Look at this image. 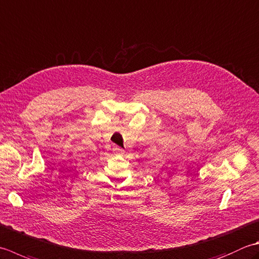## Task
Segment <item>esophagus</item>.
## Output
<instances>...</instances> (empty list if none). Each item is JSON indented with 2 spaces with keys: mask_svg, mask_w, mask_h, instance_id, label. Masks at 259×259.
<instances>
[{
  "mask_svg": "<svg viewBox=\"0 0 259 259\" xmlns=\"http://www.w3.org/2000/svg\"><path fill=\"white\" fill-rule=\"evenodd\" d=\"M122 149H121V148H119V147H114V148H113V153L114 154H122Z\"/></svg>",
  "mask_w": 259,
  "mask_h": 259,
  "instance_id": "1",
  "label": "esophagus"
}]
</instances>
